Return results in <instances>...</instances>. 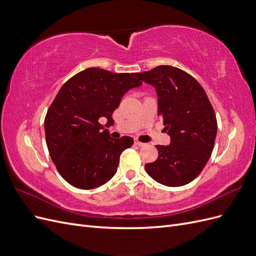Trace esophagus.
Listing matches in <instances>:
<instances>
[{
    "label": "esophagus",
    "mask_w": 256,
    "mask_h": 256,
    "mask_svg": "<svg viewBox=\"0 0 256 256\" xmlns=\"http://www.w3.org/2000/svg\"><path fill=\"white\" fill-rule=\"evenodd\" d=\"M134 145H138V146H143V145H145V143L140 142L138 140H134Z\"/></svg>",
    "instance_id": "1"
}]
</instances>
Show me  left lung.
Instances as JSON below:
<instances>
[{
	"label": "left lung",
	"instance_id": "1",
	"mask_svg": "<svg viewBox=\"0 0 256 256\" xmlns=\"http://www.w3.org/2000/svg\"><path fill=\"white\" fill-rule=\"evenodd\" d=\"M154 86L158 115L171 136V144L157 145L158 158L145 164L152 180L168 187L191 182L206 166L214 150L216 118L204 88L192 76L168 65L136 74Z\"/></svg>",
	"mask_w": 256,
	"mask_h": 256
}]
</instances>
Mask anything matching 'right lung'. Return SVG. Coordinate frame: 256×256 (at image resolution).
<instances>
[{"mask_svg": "<svg viewBox=\"0 0 256 256\" xmlns=\"http://www.w3.org/2000/svg\"><path fill=\"white\" fill-rule=\"evenodd\" d=\"M141 84L136 74L88 68L60 88L46 115L44 132L50 157L67 182L88 190L114 176L134 138H111L100 120L112 122L122 97Z\"/></svg>", "mask_w": 256, "mask_h": 256, "instance_id": "1", "label": "right lung"}]
</instances>
